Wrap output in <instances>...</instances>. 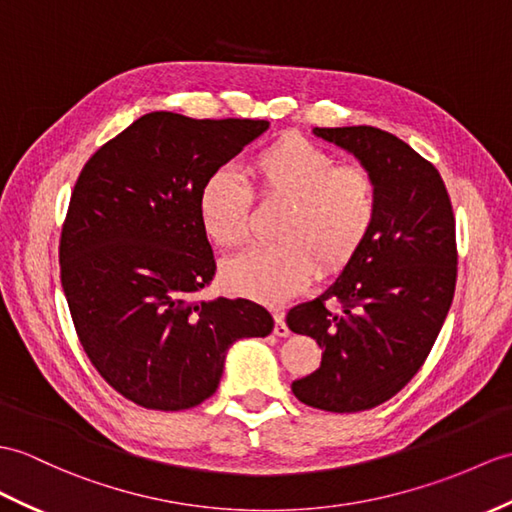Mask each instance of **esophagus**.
<instances>
[{
	"label": "esophagus",
	"mask_w": 512,
	"mask_h": 512,
	"mask_svg": "<svg viewBox=\"0 0 512 512\" xmlns=\"http://www.w3.org/2000/svg\"><path fill=\"white\" fill-rule=\"evenodd\" d=\"M275 336H279V338L290 336V329H288V325H285L283 312H275Z\"/></svg>",
	"instance_id": "34e87169"
}]
</instances>
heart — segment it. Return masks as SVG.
Segmentation results:
<instances>
[{
  "label": "heart",
  "instance_id": "1",
  "mask_svg": "<svg viewBox=\"0 0 512 512\" xmlns=\"http://www.w3.org/2000/svg\"><path fill=\"white\" fill-rule=\"evenodd\" d=\"M257 196L283 202L275 246H257L227 259L222 288L259 303H281L312 281L316 266L338 272L358 255L377 218V185L360 165H338L312 141L285 135L248 165ZM253 196L231 170L211 172L198 189L196 209L205 235L222 248L248 237Z\"/></svg>",
  "mask_w": 512,
  "mask_h": 512
}]
</instances>
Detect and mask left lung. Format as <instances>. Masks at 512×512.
Wrapping results in <instances>:
<instances>
[{"label": "left lung", "mask_w": 512, "mask_h": 512, "mask_svg": "<svg viewBox=\"0 0 512 512\" xmlns=\"http://www.w3.org/2000/svg\"><path fill=\"white\" fill-rule=\"evenodd\" d=\"M351 152L377 185L368 240L338 279L285 323L323 349L294 397L327 412H360L395 397L423 366L456 290V220L441 174L406 141L373 126L314 128ZM334 298L340 313L324 303Z\"/></svg>", "instance_id": "8db88e82"}]
</instances>
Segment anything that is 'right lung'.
<instances>
[{"instance_id":"right-lung-1","label":"right lung","mask_w":512,"mask_h":512,"mask_svg":"<svg viewBox=\"0 0 512 512\" xmlns=\"http://www.w3.org/2000/svg\"><path fill=\"white\" fill-rule=\"evenodd\" d=\"M268 126L154 111L78 176L58 251L63 292L95 371L141 408L198 406L216 392L231 344L275 327L253 301H192L216 275L198 189Z\"/></svg>"}]
</instances>
